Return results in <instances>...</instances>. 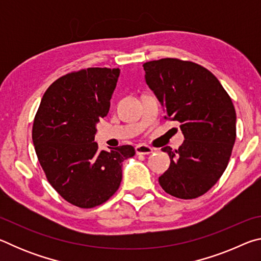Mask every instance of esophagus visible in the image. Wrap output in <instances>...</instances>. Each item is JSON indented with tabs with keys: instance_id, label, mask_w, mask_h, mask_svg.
Segmentation results:
<instances>
[{
	"instance_id": "34e87169",
	"label": "esophagus",
	"mask_w": 261,
	"mask_h": 261,
	"mask_svg": "<svg viewBox=\"0 0 261 261\" xmlns=\"http://www.w3.org/2000/svg\"><path fill=\"white\" fill-rule=\"evenodd\" d=\"M154 149L152 147L147 146V145H137L136 146V153L137 154H144V155H147V154L153 153Z\"/></svg>"
}]
</instances>
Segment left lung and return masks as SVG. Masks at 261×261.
<instances>
[{"label": "left lung", "mask_w": 261, "mask_h": 261, "mask_svg": "<svg viewBox=\"0 0 261 261\" xmlns=\"http://www.w3.org/2000/svg\"><path fill=\"white\" fill-rule=\"evenodd\" d=\"M145 81L166 116L180 123L184 143L162 148L170 166L159 177L167 193L180 199L204 194L222 176L236 139V112L230 96L213 73L177 59L146 62Z\"/></svg>", "instance_id": "1"}]
</instances>
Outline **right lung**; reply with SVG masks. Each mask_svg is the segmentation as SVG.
I'll return each instance as SVG.
<instances>
[{"instance_id":"1","label":"right lung","mask_w":261,"mask_h":261,"mask_svg":"<svg viewBox=\"0 0 261 261\" xmlns=\"http://www.w3.org/2000/svg\"><path fill=\"white\" fill-rule=\"evenodd\" d=\"M120 69L88 68L65 74L43 94L32 139L48 182L74 206L92 208L120 188L131 145L99 151L96 124L109 112Z\"/></svg>"}]
</instances>
